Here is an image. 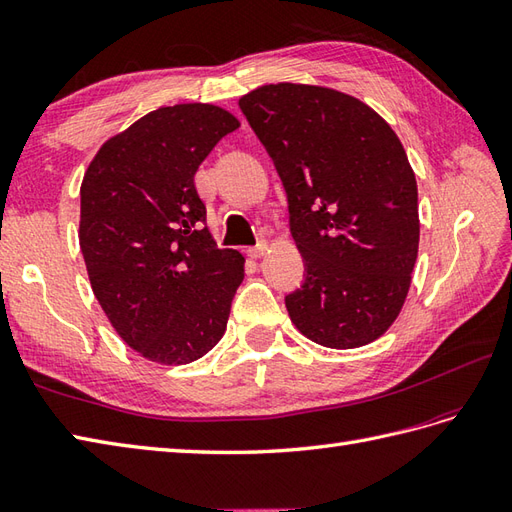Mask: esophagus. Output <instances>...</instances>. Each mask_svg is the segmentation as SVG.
Instances as JSON below:
<instances>
[{
    "label": "esophagus",
    "instance_id": "esophagus-1",
    "mask_svg": "<svg viewBox=\"0 0 512 512\" xmlns=\"http://www.w3.org/2000/svg\"><path fill=\"white\" fill-rule=\"evenodd\" d=\"M266 253H268V244L266 242H259L257 246L248 248V257H251V259H261Z\"/></svg>",
    "mask_w": 512,
    "mask_h": 512
}]
</instances>
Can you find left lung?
Wrapping results in <instances>:
<instances>
[{
  "instance_id": "left-lung-1",
  "label": "left lung",
  "mask_w": 512,
  "mask_h": 512,
  "mask_svg": "<svg viewBox=\"0 0 512 512\" xmlns=\"http://www.w3.org/2000/svg\"><path fill=\"white\" fill-rule=\"evenodd\" d=\"M240 108L287 192L305 283L285 296L311 342L348 350L396 322L419 246L417 181L396 131L357 97L266 84Z\"/></svg>"
}]
</instances>
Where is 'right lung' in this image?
<instances>
[{"label":"right lung","mask_w":512,"mask_h":512,"mask_svg":"<svg viewBox=\"0 0 512 512\" xmlns=\"http://www.w3.org/2000/svg\"><path fill=\"white\" fill-rule=\"evenodd\" d=\"M238 127L225 108L177 103L108 138L88 164L80 248L90 287L147 361L192 363L227 331L244 255L212 240L194 175Z\"/></svg>","instance_id":"add662e5"}]
</instances>
